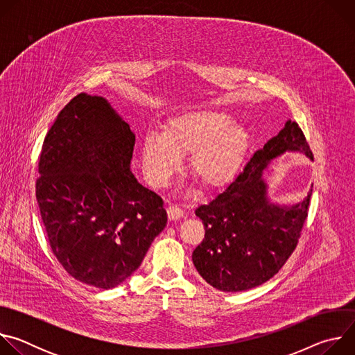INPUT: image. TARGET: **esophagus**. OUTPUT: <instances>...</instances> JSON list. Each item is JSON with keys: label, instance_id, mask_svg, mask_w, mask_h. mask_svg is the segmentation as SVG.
Wrapping results in <instances>:
<instances>
[{"label": "esophagus", "instance_id": "34e87169", "mask_svg": "<svg viewBox=\"0 0 355 355\" xmlns=\"http://www.w3.org/2000/svg\"><path fill=\"white\" fill-rule=\"evenodd\" d=\"M167 215H168L170 220H178V219H181L184 216V211L181 208L175 207V205H171L167 209Z\"/></svg>", "mask_w": 355, "mask_h": 355}]
</instances>
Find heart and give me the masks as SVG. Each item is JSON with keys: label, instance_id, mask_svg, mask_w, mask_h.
Returning a JSON list of instances; mask_svg holds the SVG:
<instances>
[{"label": "heart", "instance_id": "b5f03b06", "mask_svg": "<svg viewBox=\"0 0 355 355\" xmlns=\"http://www.w3.org/2000/svg\"><path fill=\"white\" fill-rule=\"evenodd\" d=\"M230 114L215 110L192 111L166 122L163 133H148L141 141V162L147 181L164 187L190 155L192 177L208 189L227 185L240 171L251 136Z\"/></svg>", "mask_w": 355, "mask_h": 355}]
</instances>
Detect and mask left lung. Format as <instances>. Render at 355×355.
<instances>
[{
  "instance_id": "8db88e82",
  "label": "left lung",
  "mask_w": 355,
  "mask_h": 355,
  "mask_svg": "<svg viewBox=\"0 0 355 355\" xmlns=\"http://www.w3.org/2000/svg\"><path fill=\"white\" fill-rule=\"evenodd\" d=\"M285 151L313 159L305 135L291 119L222 193L195 211L205 237L193 250L192 261L200 277L219 291H247L267 282L296 248L312 189L299 204L281 207L270 202L263 178L268 163Z\"/></svg>"
}]
</instances>
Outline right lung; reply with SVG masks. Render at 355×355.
Segmentation results:
<instances>
[{
    "label": "right lung",
    "instance_id": "1",
    "mask_svg": "<svg viewBox=\"0 0 355 355\" xmlns=\"http://www.w3.org/2000/svg\"><path fill=\"white\" fill-rule=\"evenodd\" d=\"M135 135L98 95H76L49 129L36 199L49 244L77 281L110 289L167 225L163 199L130 171Z\"/></svg>",
    "mask_w": 355,
    "mask_h": 355
}]
</instances>
